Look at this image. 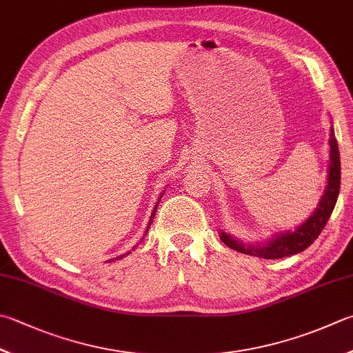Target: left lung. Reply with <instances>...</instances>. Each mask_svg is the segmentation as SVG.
I'll use <instances>...</instances> for the list:
<instances>
[{
	"label": "left lung",
	"mask_w": 353,
	"mask_h": 353,
	"mask_svg": "<svg viewBox=\"0 0 353 353\" xmlns=\"http://www.w3.org/2000/svg\"><path fill=\"white\" fill-rule=\"evenodd\" d=\"M329 168H327V185H325L324 194L318 203L316 209L312 212V215L305 219L303 224L298 225L295 230H284L276 232L272 235L269 241L261 243H248L236 236H232L228 232H219L221 241L228 248L236 252H241L245 255H254L258 258L265 259H276L290 256L305 250L309 245L315 241L318 235L321 234L324 225L327 224L329 218L334 212L336 204L338 194H340L341 184V163H340V150H338V143L335 138L334 128H330V139H329Z\"/></svg>",
	"instance_id": "1"
}]
</instances>
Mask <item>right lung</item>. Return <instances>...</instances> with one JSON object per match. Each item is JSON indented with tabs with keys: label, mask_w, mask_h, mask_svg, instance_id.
Segmentation results:
<instances>
[{
	"label": "right lung",
	"mask_w": 353,
	"mask_h": 353,
	"mask_svg": "<svg viewBox=\"0 0 353 353\" xmlns=\"http://www.w3.org/2000/svg\"><path fill=\"white\" fill-rule=\"evenodd\" d=\"M161 196H163V194H161ZM161 196H159V199H158V201H157V204H155V208H154V210H152V215H150V219H149V224H148V229H145V232H144V235L145 234H148V232H149V229H150V224H152V221H154V216H155V212H157V208H158V204H159V201H161ZM144 238V236H143ZM141 238V239H143ZM135 249V248H134ZM130 254V252H128V254H125V255H129ZM125 255H121V256H117L115 259H119V258H123V256H125ZM115 259H109V261H115Z\"/></svg>",
	"instance_id": "1"
}]
</instances>
